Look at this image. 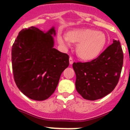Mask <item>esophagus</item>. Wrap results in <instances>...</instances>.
<instances>
[{"instance_id":"1","label":"esophagus","mask_w":130,"mask_h":130,"mask_svg":"<svg viewBox=\"0 0 130 130\" xmlns=\"http://www.w3.org/2000/svg\"><path fill=\"white\" fill-rule=\"evenodd\" d=\"M69 62H70V64H72L73 63V59L72 57H70V58H69Z\"/></svg>"}]
</instances>
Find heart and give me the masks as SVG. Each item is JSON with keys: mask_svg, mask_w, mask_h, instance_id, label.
<instances>
[{"mask_svg": "<svg viewBox=\"0 0 130 130\" xmlns=\"http://www.w3.org/2000/svg\"><path fill=\"white\" fill-rule=\"evenodd\" d=\"M58 40L64 46H69L72 42L78 43L77 53L84 60H90L99 55L104 48L106 38L104 34L92 29H76L67 34L58 32Z\"/></svg>", "mask_w": 130, "mask_h": 130, "instance_id": "heart-1", "label": "heart"}]
</instances>
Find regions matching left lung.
<instances>
[{
  "mask_svg": "<svg viewBox=\"0 0 130 130\" xmlns=\"http://www.w3.org/2000/svg\"><path fill=\"white\" fill-rule=\"evenodd\" d=\"M123 58L120 42L113 40V43L95 59L73 63L78 93L88 100L100 99L111 93L119 81Z\"/></svg>",
  "mask_w": 130,
  "mask_h": 130,
  "instance_id": "left-lung-1",
  "label": "left lung"
}]
</instances>
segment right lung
I'll return each instance as SVG.
<instances>
[{
    "mask_svg": "<svg viewBox=\"0 0 130 130\" xmlns=\"http://www.w3.org/2000/svg\"><path fill=\"white\" fill-rule=\"evenodd\" d=\"M54 27L44 32L35 26L19 32L11 49L16 85L34 100L49 98L58 85L61 73L69 66V56L53 48Z\"/></svg>",
    "mask_w": 130,
    "mask_h": 130,
    "instance_id": "obj_1",
    "label": "right lung"
}]
</instances>
